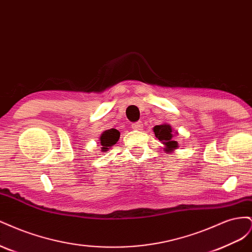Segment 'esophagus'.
I'll list each match as a JSON object with an SVG mask.
<instances>
[{
  "instance_id": "esophagus-1",
  "label": "esophagus",
  "mask_w": 252,
  "mask_h": 252,
  "mask_svg": "<svg viewBox=\"0 0 252 252\" xmlns=\"http://www.w3.org/2000/svg\"><path fill=\"white\" fill-rule=\"evenodd\" d=\"M131 127H132V129H134V130H142L143 124H142V122H135V123H133L131 125Z\"/></svg>"
}]
</instances>
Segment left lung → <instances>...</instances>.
<instances>
[{"mask_svg":"<svg viewBox=\"0 0 252 252\" xmlns=\"http://www.w3.org/2000/svg\"><path fill=\"white\" fill-rule=\"evenodd\" d=\"M154 132L156 134L157 138L162 142V144L165 145V151L166 152H170L173 151L174 149H177L178 146V142L172 140V128L169 124H163V125H158L154 127ZM178 133V132H177ZM175 133V134H177Z\"/></svg>","mask_w":252,"mask_h":252,"instance_id":"left-lung-1","label":"left lung"}]
</instances>
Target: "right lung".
<instances>
[{
    "mask_svg": "<svg viewBox=\"0 0 252 252\" xmlns=\"http://www.w3.org/2000/svg\"><path fill=\"white\" fill-rule=\"evenodd\" d=\"M120 139V131L117 129L111 128L108 130H105L100 136V144L102 146V151H107L110 147H112Z\"/></svg>",
    "mask_w": 252,
    "mask_h": 252,
    "instance_id": "right-lung-1",
    "label": "right lung"
}]
</instances>
